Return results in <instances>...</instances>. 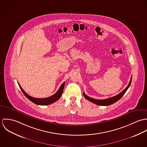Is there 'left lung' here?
Listing matches in <instances>:
<instances>
[{"label":"left lung","instance_id":"8db88e82","mask_svg":"<svg viewBox=\"0 0 147 147\" xmlns=\"http://www.w3.org/2000/svg\"><path fill=\"white\" fill-rule=\"evenodd\" d=\"M131 80H132V76L131 78V80L129 81V83L128 85V86L126 87V88L122 92H121L119 94H118V95L112 97L111 98H109L105 100H96V99H94L92 98L91 97H88V96H86L85 93H83V95H84V97L88 101L96 104L97 105H101V106H109V105H111L115 102H116L117 101H118L119 100H120L122 96L125 94V93H126L127 90L128 89V88L129 87L131 83Z\"/></svg>","mask_w":147,"mask_h":147}]
</instances>
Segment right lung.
<instances>
[{
	"instance_id": "add662e5",
	"label": "right lung",
	"mask_w": 147,
	"mask_h": 147,
	"mask_svg": "<svg viewBox=\"0 0 147 147\" xmlns=\"http://www.w3.org/2000/svg\"><path fill=\"white\" fill-rule=\"evenodd\" d=\"M64 84L65 82H64L63 84L61 85V86H60L59 89H58V90L57 92V93H55L54 95L49 97H47V98H34L33 97H31L30 96L28 95L21 88V86L20 85V84L18 83L20 88L21 90V91L22 92V93H24V94L26 97V98H28L30 101H31L32 102L38 105H47L51 104L54 102H55V101H58L61 97L62 93H63V89H64Z\"/></svg>"
}]
</instances>
